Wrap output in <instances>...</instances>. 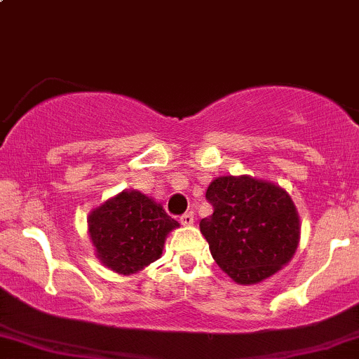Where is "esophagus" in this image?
<instances>
[{"label": "esophagus", "instance_id": "34e87169", "mask_svg": "<svg viewBox=\"0 0 359 359\" xmlns=\"http://www.w3.org/2000/svg\"><path fill=\"white\" fill-rule=\"evenodd\" d=\"M180 222L184 226H191L195 222V217H194V212H184L183 215L180 217Z\"/></svg>", "mask_w": 359, "mask_h": 359}]
</instances>
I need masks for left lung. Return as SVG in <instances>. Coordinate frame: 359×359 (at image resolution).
<instances>
[{
    "mask_svg": "<svg viewBox=\"0 0 359 359\" xmlns=\"http://www.w3.org/2000/svg\"><path fill=\"white\" fill-rule=\"evenodd\" d=\"M214 212L200 221L214 260L238 284H257L294 255L299 217L283 188L248 176H222L207 188Z\"/></svg>",
    "mask_w": 359,
    "mask_h": 359,
    "instance_id": "1",
    "label": "left lung"
}]
</instances>
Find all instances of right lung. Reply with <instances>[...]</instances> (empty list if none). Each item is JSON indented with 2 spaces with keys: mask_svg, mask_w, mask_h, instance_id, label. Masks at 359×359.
Returning <instances> with one entry per match:
<instances>
[{
  "mask_svg": "<svg viewBox=\"0 0 359 359\" xmlns=\"http://www.w3.org/2000/svg\"><path fill=\"white\" fill-rule=\"evenodd\" d=\"M180 224L140 191H121L88 215L97 257L111 271L135 273L156 262L164 240Z\"/></svg>",
  "mask_w": 359,
  "mask_h": 359,
  "instance_id": "1",
  "label": "right lung"
}]
</instances>
